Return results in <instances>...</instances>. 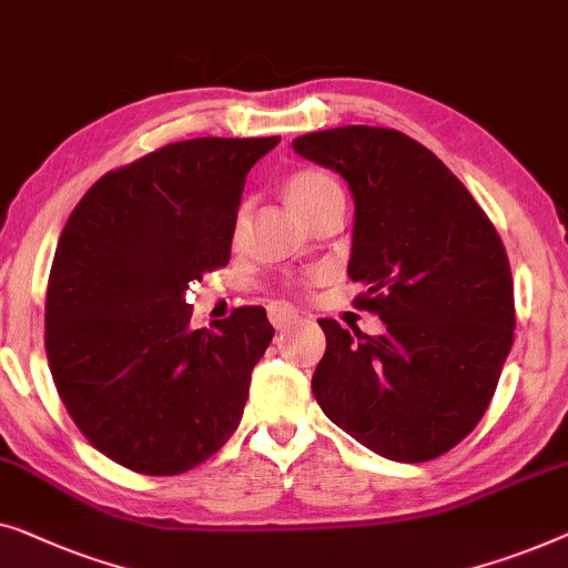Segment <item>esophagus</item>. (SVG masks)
Returning <instances> with one entry per match:
<instances>
[{
    "label": "esophagus",
    "mask_w": 568,
    "mask_h": 568,
    "mask_svg": "<svg viewBox=\"0 0 568 568\" xmlns=\"http://www.w3.org/2000/svg\"><path fill=\"white\" fill-rule=\"evenodd\" d=\"M267 316H270V322H273L275 329H287V326L298 322V311H295L293 306H287V303H283V301L270 303Z\"/></svg>",
    "instance_id": "esophagus-1"
}]
</instances>
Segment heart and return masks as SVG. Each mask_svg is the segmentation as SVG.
I'll use <instances>...</instances> for the list:
<instances>
[{
  "instance_id": "1",
  "label": "heart",
  "mask_w": 568,
  "mask_h": 568,
  "mask_svg": "<svg viewBox=\"0 0 568 568\" xmlns=\"http://www.w3.org/2000/svg\"><path fill=\"white\" fill-rule=\"evenodd\" d=\"M332 195H339V187H337V182H334L324 170H311V166H306V170H295L287 174L285 197H287V203H291L295 211L303 215V219H308V215ZM244 221H246V205L239 207V213H236V221H234L236 236H239V231H242Z\"/></svg>"
}]
</instances>
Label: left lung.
Returning <instances> with one entry per match:
<instances>
[{"label": "left lung", "mask_w": 568, "mask_h": 568, "mask_svg": "<svg viewBox=\"0 0 568 568\" xmlns=\"http://www.w3.org/2000/svg\"><path fill=\"white\" fill-rule=\"evenodd\" d=\"M295 154L345 178L355 197L347 273L378 337L322 318L311 390L339 429L402 463L433 460L484 417L515 334L505 244L433 151L394 128L298 135Z\"/></svg>", "instance_id": "left-lung-1"}]
</instances>
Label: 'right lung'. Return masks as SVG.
Returning a JSON list of instances; mask_svg holds the SVG:
<instances>
[{"label": "right lung", "instance_id": "add662e5", "mask_svg": "<svg viewBox=\"0 0 568 568\" xmlns=\"http://www.w3.org/2000/svg\"><path fill=\"white\" fill-rule=\"evenodd\" d=\"M281 135L190 139L94 182L45 293V355L69 417L110 460L178 476L221 450L275 329L262 306L193 329L185 291L229 265L246 174Z\"/></svg>", "mask_w": 568, "mask_h": 568}]
</instances>
